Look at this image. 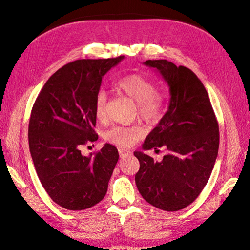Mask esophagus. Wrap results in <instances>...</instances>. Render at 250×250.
Segmentation results:
<instances>
[{
  "label": "esophagus",
  "instance_id": "esophagus-1",
  "mask_svg": "<svg viewBox=\"0 0 250 250\" xmlns=\"http://www.w3.org/2000/svg\"><path fill=\"white\" fill-rule=\"evenodd\" d=\"M119 155H120V158H126V156L131 155V152L128 150H125V149H119Z\"/></svg>",
  "mask_w": 250,
  "mask_h": 250
}]
</instances>
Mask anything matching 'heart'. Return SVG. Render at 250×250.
I'll use <instances>...</instances> for the list:
<instances>
[{"label":"heart","instance_id":"obj_1","mask_svg":"<svg viewBox=\"0 0 250 250\" xmlns=\"http://www.w3.org/2000/svg\"><path fill=\"white\" fill-rule=\"evenodd\" d=\"M117 87L137 101V113L141 119L149 124H156L161 120L166 109V98L162 94L155 91L156 86L152 80L140 74H130L118 80ZM107 101L108 96L105 91L97 92L94 105L97 120L104 121L105 119ZM143 134L145 129L141 125H113L105 130L104 138L105 141L120 147H130L140 140Z\"/></svg>","mask_w":250,"mask_h":250}]
</instances>
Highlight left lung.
Returning <instances> with one entry per match:
<instances>
[{
    "label": "left lung",
    "mask_w": 250,
    "mask_h": 250,
    "mask_svg": "<svg viewBox=\"0 0 250 250\" xmlns=\"http://www.w3.org/2000/svg\"><path fill=\"white\" fill-rule=\"evenodd\" d=\"M145 64L167 83L171 98L167 113L142 146L145 150L164 146L168 153L158 162L135 151L140 162L135 184L142 197L156 208L180 210L192 204L208 182L218 153V122L204 84L191 69L166 59Z\"/></svg>",
    "instance_id": "8db88e82"
}]
</instances>
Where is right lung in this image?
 Listing matches in <instances>:
<instances>
[{
	"instance_id": "right-lung-1",
	"label": "right lung",
	"mask_w": 250,
	"mask_h": 250,
	"mask_svg": "<svg viewBox=\"0 0 250 250\" xmlns=\"http://www.w3.org/2000/svg\"><path fill=\"white\" fill-rule=\"evenodd\" d=\"M124 58L71 62L50 76L34 103L28 124L34 167L50 198L66 209L89 208L107 193L117 147L105 143L94 158L80 149L98 139L96 95L104 76Z\"/></svg>"
}]
</instances>
